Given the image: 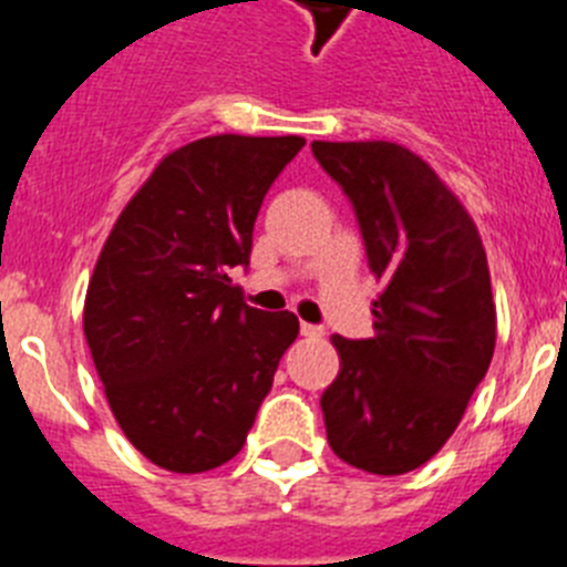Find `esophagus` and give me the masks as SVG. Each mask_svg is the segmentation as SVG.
I'll list each match as a JSON object with an SVG mask.
<instances>
[{
	"label": "esophagus",
	"instance_id": "obj_1",
	"mask_svg": "<svg viewBox=\"0 0 567 567\" xmlns=\"http://www.w3.org/2000/svg\"><path fill=\"white\" fill-rule=\"evenodd\" d=\"M299 331H302L305 339H322V337H324V328H322V324L302 322V328H299Z\"/></svg>",
	"mask_w": 567,
	"mask_h": 567
}]
</instances>
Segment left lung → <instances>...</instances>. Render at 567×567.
<instances>
[{
	"label": "left lung",
	"instance_id": "obj_1",
	"mask_svg": "<svg viewBox=\"0 0 567 567\" xmlns=\"http://www.w3.org/2000/svg\"><path fill=\"white\" fill-rule=\"evenodd\" d=\"M357 210L385 288L373 337H331L339 373L322 393L333 454L379 476L425 465L460 425L496 344L488 256L440 174L396 142H313Z\"/></svg>",
	"mask_w": 567,
	"mask_h": 567
}]
</instances>
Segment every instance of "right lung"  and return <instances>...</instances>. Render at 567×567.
Returning <instances> with one entry per match:
<instances>
[{
    "label": "right lung",
    "mask_w": 567,
    "mask_h": 567,
    "mask_svg": "<svg viewBox=\"0 0 567 567\" xmlns=\"http://www.w3.org/2000/svg\"><path fill=\"white\" fill-rule=\"evenodd\" d=\"M302 136L219 134L176 147L107 234L85 297V339L131 445L174 474L243 451L279 359L290 311L245 305L254 223Z\"/></svg>",
    "instance_id": "obj_1"
}]
</instances>
